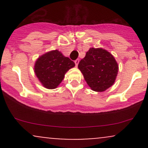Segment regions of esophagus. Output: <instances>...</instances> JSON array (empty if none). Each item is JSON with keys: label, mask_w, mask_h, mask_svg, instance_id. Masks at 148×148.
I'll use <instances>...</instances> for the list:
<instances>
[{"label": "esophagus", "mask_w": 148, "mask_h": 148, "mask_svg": "<svg viewBox=\"0 0 148 148\" xmlns=\"http://www.w3.org/2000/svg\"><path fill=\"white\" fill-rule=\"evenodd\" d=\"M74 62H75L76 66V67H77L78 64H79V59H76V60L75 61H74Z\"/></svg>", "instance_id": "1"}]
</instances>
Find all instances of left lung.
Segmentation results:
<instances>
[{
  "mask_svg": "<svg viewBox=\"0 0 148 148\" xmlns=\"http://www.w3.org/2000/svg\"><path fill=\"white\" fill-rule=\"evenodd\" d=\"M89 87L103 92L114 84L118 64L110 52L102 48H90L78 65Z\"/></svg>",
  "mask_w": 148,
  "mask_h": 148,
  "instance_id": "obj_1",
  "label": "left lung"
}]
</instances>
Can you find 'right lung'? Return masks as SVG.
<instances>
[{
  "label": "right lung",
  "mask_w": 148,
  "mask_h": 148,
  "mask_svg": "<svg viewBox=\"0 0 148 148\" xmlns=\"http://www.w3.org/2000/svg\"><path fill=\"white\" fill-rule=\"evenodd\" d=\"M75 64L58 50H52L40 56L35 61L34 72L43 87L55 89L64 79V74Z\"/></svg>",
  "instance_id": "add662e5"
}]
</instances>
